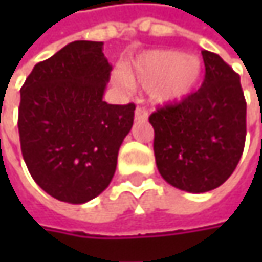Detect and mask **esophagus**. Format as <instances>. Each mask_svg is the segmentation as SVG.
<instances>
[{
    "label": "esophagus",
    "instance_id": "obj_1",
    "mask_svg": "<svg viewBox=\"0 0 262 262\" xmlns=\"http://www.w3.org/2000/svg\"><path fill=\"white\" fill-rule=\"evenodd\" d=\"M148 112L144 107H136L135 111V121H147Z\"/></svg>",
    "mask_w": 262,
    "mask_h": 262
}]
</instances>
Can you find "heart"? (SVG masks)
I'll list each match as a JSON object with an SVG mask.
<instances>
[{"instance_id": "obj_1", "label": "heart", "mask_w": 262, "mask_h": 262, "mask_svg": "<svg viewBox=\"0 0 262 262\" xmlns=\"http://www.w3.org/2000/svg\"><path fill=\"white\" fill-rule=\"evenodd\" d=\"M202 74L203 65L197 56H183L173 50H151L127 63L120 80L151 88L156 103L170 104L186 98L199 84Z\"/></svg>"}]
</instances>
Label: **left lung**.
Instances as JSON below:
<instances>
[{"label":"left lung","instance_id":"1","mask_svg":"<svg viewBox=\"0 0 262 262\" xmlns=\"http://www.w3.org/2000/svg\"><path fill=\"white\" fill-rule=\"evenodd\" d=\"M202 56L205 80L200 89L148 118L161 176L192 194L226 182L246 141V100L239 76L219 54L203 50Z\"/></svg>","mask_w":262,"mask_h":262}]
</instances>
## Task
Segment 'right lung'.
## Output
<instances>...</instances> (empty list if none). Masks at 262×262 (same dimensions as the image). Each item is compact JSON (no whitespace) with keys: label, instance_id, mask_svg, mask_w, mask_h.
Here are the masks:
<instances>
[{"label":"right lung","instance_id":"1","mask_svg":"<svg viewBox=\"0 0 262 262\" xmlns=\"http://www.w3.org/2000/svg\"><path fill=\"white\" fill-rule=\"evenodd\" d=\"M111 71L103 42L74 40L34 65L21 88L18 129L27 168L60 202L86 203L115 174L135 104L103 101Z\"/></svg>","mask_w":262,"mask_h":262}]
</instances>
